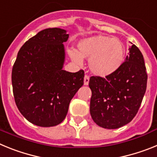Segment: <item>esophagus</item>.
Returning <instances> with one entry per match:
<instances>
[{
    "instance_id": "esophagus-1",
    "label": "esophagus",
    "mask_w": 157,
    "mask_h": 157,
    "mask_svg": "<svg viewBox=\"0 0 157 157\" xmlns=\"http://www.w3.org/2000/svg\"><path fill=\"white\" fill-rule=\"evenodd\" d=\"M89 82H90V77L88 75H85V77H84V85H88Z\"/></svg>"
}]
</instances>
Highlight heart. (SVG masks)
I'll list each match as a JSON object with an SVG mask.
<instances>
[{
    "label": "heart",
    "mask_w": 157,
    "mask_h": 157,
    "mask_svg": "<svg viewBox=\"0 0 157 157\" xmlns=\"http://www.w3.org/2000/svg\"><path fill=\"white\" fill-rule=\"evenodd\" d=\"M78 49H70L68 53L73 61L89 59V67L94 75L101 77L114 74L120 68L126 56L123 43L118 38L103 35L85 37L78 42Z\"/></svg>",
    "instance_id": "heart-1"
}]
</instances>
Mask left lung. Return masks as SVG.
<instances>
[{
	"instance_id": "obj_1",
	"label": "left lung",
	"mask_w": 157,
	"mask_h": 157,
	"mask_svg": "<svg viewBox=\"0 0 157 157\" xmlns=\"http://www.w3.org/2000/svg\"><path fill=\"white\" fill-rule=\"evenodd\" d=\"M148 75L142 53L135 45L114 74L92 76L90 115L94 123L106 129H117L130 123L138 113L147 86Z\"/></svg>"
}]
</instances>
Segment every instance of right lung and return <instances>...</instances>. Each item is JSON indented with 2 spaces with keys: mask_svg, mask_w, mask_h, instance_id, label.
<instances>
[{
  "mask_svg": "<svg viewBox=\"0 0 157 157\" xmlns=\"http://www.w3.org/2000/svg\"><path fill=\"white\" fill-rule=\"evenodd\" d=\"M69 34L59 28L38 32L18 52L12 71L14 99L29 122L54 127L65 119L69 104L83 85L84 71L63 70L64 48Z\"/></svg>",
  "mask_w": 157,
  "mask_h": 157,
  "instance_id": "obj_1",
  "label": "right lung"
}]
</instances>
